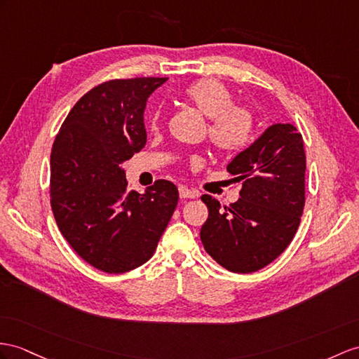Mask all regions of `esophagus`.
Returning <instances> with one entry per match:
<instances>
[{
	"label": "esophagus",
	"instance_id": "1",
	"mask_svg": "<svg viewBox=\"0 0 359 359\" xmlns=\"http://www.w3.org/2000/svg\"><path fill=\"white\" fill-rule=\"evenodd\" d=\"M178 190H180V196H181L182 199L198 198V195H199V191H198L196 189H189V187H186V186H181Z\"/></svg>",
	"mask_w": 359,
	"mask_h": 359
}]
</instances>
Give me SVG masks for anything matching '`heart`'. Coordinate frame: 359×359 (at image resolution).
I'll use <instances>...</instances> for the list:
<instances>
[{
	"label": "heart",
	"instance_id": "b5f03b06",
	"mask_svg": "<svg viewBox=\"0 0 359 359\" xmlns=\"http://www.w3.org/2000/svg\"><path fill=\"white\" fill-rule=\"evenodd\" d=\"M184 99L208 117V140L217 151L238 154L251 144L256 133L255 111L234 103V94L225 83L212 77L201 79L184 90ZM160 120V111L154 112L151 129H158Z\"/></svg>",
	"mask_w": 359,
	"mask_h": 359
}]
</instances>
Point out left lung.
I'll use <instances>...</instances> for the list:
<instances>
[{"label": "left lung", "instance_id": "8db88e82", "mask_svg": "<svg viewBox=\"0 0 359 359\" xmlns=\"http://www.w3.org/2000/svg\"><path fill=\"white\" fill-rule=\"evenodd\" d=\"M242 181L239 201L222 205L201 199L208 217L201 242L213 260L231 273H255L287 248L304 208L306 154L294 125H273L226 165Z\"/></svg>", "mask_w": 359, "mask_h": 359}]
</instances>
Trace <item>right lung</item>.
Returning <instances> with one entry per match:
<instances>
[{
    "label": "right lung",
    "mask_w": 359,
    "mask_h": 359,
    "mask_svg": "<svg viewBox=\"0 0 359 359\" xmlns=\"http://www.w3.org/2000/svg\"><path fill=\"white\" fill-rule=\"evenodd\" d=\"M168 77L114 79L83 94L51 149L50 204L59 231L86 264L121 274L149 260L178 204L158 180L144 195L126 190L120 164L146 144L143 112Z\"/></svg>",
    "instance_id": "obj_1"
}]
</instances>
